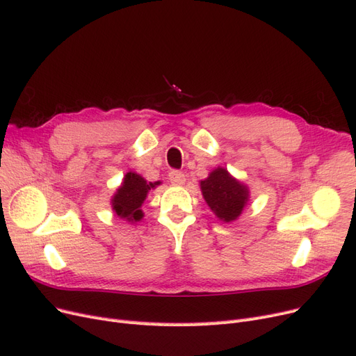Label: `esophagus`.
<instances>
[{
    "mask_svg": "<svg viewBox=\"0 0 356 356\" xmlns=\"http://www.w3.org/2000/svg\"><path fill=\"white\" fill-rule=\"evenodd\" d=\"M169 181L174 186H182L186 182V175L179 170H170L169 172Z\"/></svg>",
    "mask_w": 356,
    "mask_h": 356,
    "instance_id": "obj_1",
    "label": "esophagus"
}]
</instances>
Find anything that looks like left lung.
Segmentation results:
<instances>
[{
  "instance_id": "left-lung-1",
  "label": "left lung",
  "mask_w": 356,
  "mask_h": 356,
  "mask_svg": "<svg viewBox=\"0 0 356 356\" xmlns=\"http://www.w3.org/2000/svg\"><path fill=\"white\" fill-rule=\"evenodd\" d=\"M203 199L221 221H234L250 200V190L233 178L227 169H213L207 179L200 181Z\"/></svg>"
}]
</instances>
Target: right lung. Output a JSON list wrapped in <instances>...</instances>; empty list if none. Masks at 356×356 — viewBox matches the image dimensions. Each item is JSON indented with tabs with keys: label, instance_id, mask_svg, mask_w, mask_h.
Masks as SVG:
<instances>
[{
	"label": "right lung",
	"instance_id": "right-lung-1",
	"mask_svg": "<svg viewBox=\"0 0 356 356\" xmlns=\"http://www.w3.org/2000/svg\"><path fill=\"white\" fill-rule=\"evenodd\" d=\"M160 182H147L141 175L135 172H127L123 179V184L117 188L115 195L111 199V207L115 215L127 221H139L144 213L141 211L143 203L148 191L159 186Z\"/></svg>",
	"mask_w": 356,
	"mask_h": 356
}]
</instances>
